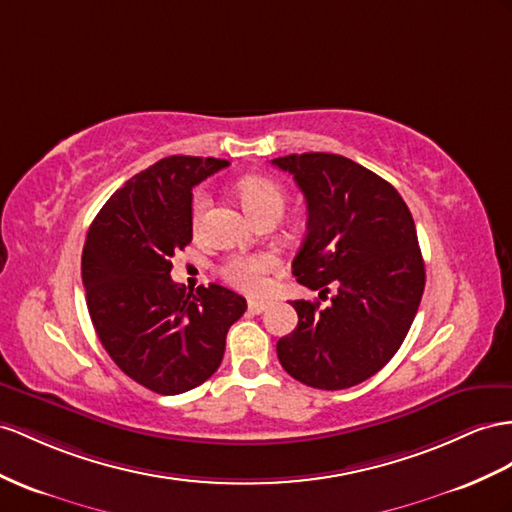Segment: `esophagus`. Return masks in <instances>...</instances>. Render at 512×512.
Segmentation results:
<instances>
[{
  "instance_id": "34e87169",
  "label": "esophagus",
  "mask_w": 512,
  "mask_h": 512,
  "mask_svg": "<svg viewBox=\"0 0 512 512\" xmlns=\"http://www.w3.org/2000/svg\"><path fill=\"white\" fill-rule=\"evenodd\" d=\"M268 307H270L268 300H248V311H251V313H261V311H266Z\"/></svg>"
}]
</instances>
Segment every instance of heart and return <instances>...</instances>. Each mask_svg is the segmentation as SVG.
I'll return each instance as SVG.
<instances>
[{
	"mask_svg": "<svg viewBox=\"0 0 512 512\" xmlns=\"http://www.w3.org/2000/svg\"><path fill=\"white\" fill-rule=\"evenodd\" d=\"M238 194L246 212L251 214L257 222L266 218H279L287 203V194L281 183L261 175L240 179ZM209 207H212V196H209V192L203 188L196 190L192 196V227L196 231L203 229ZM277 268H279L277 255L255 253V255L231 257L225 264V268H222V274H225V279L231 285L238 287V290L248 294H259L266 290L268 277Z\"/></svg>",
	"mask_w": 512,
	"mask_h": 512,
	"instance_id": "heart-1",
	"label": "heart"
}]
</instances>
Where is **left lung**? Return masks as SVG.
<instances>
[{
  "mask_svg": "<svg viewBox=\"0 0 512 512\" xmlns=\"http://www.w3.org/2000/svg\"><path fill=\"white\" fill-rule=\"evenodd\" d=\"M307 201V235L292 261L298 283L335 287L320 309L292 300L298 326L277 342L283 370L316 389H348L383 370L402 346L426 270L409 207L389 181L335 153L272 160Z\"/></svg>",
  "mask_w": 512,
  "mask_h": 512,
  "instance_id": "8db88e82",
  "label": "left lung"
}]
</instances>
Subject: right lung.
Listing matches in <instances>:
<instances>
[{
	"label": "right lung",
	"mask_w": 512,
	"mask_h": 512,
	"mask_svg": "<svg viewBox=\"0 0 512 512\" xmlns=\"http://www.w3.org/2000/svg\"><path fill=\"white\" fill-rule=\"evenodd\" d=\"M227 160L170 155L116 190L88 229L82 281L90 320L112 361L162 396L205 383L246 300L209 283L186 294L170 279L192 242V188Z\"/></svg>",
	"instance_id": "1"
}]
</instances>
